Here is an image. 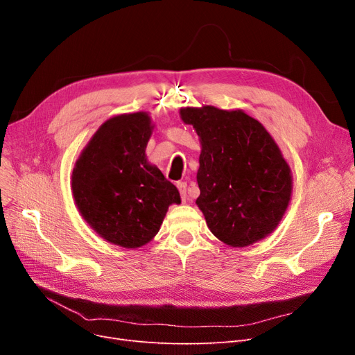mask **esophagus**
Masks as SVG:
<instances>
[{
    "instance_id": "obj_1",
    "label": "esophagus",
    "mask_w": 355,
    "mask_h": 355,
    "mask_svg": "<svg viewBox=\"0 0 355 355\" xmlns=\"http://www.w3.org/2000/svg\"><path fill=\"white\" fill-rule=\"evenodd\" d=\"M177 187H178V190H180V194H181L182 201L187 200V182H185V181H180V182H177Z\"/></svg>"
}]
</instances>
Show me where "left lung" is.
<instances>
[{"label": "left lung", "instance_id": "left-lung-1", "mask_svg": "<svg viewBox=\"0 0 355 355\" xmlns=\"http://www.w3.org/2000/svg\"><path fill=\"white\" fill-rule=\"evenodd\" d=\"M200 138L196 200L210 232L232 248L269 236L292 197L291 166L266 128L241 109L181 107Z\"/></svg>", "mask_w": 355, "mask_h": 355}]
</instances>
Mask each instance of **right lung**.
<instances>
[{
	"mask_svg": "<svg viewBox=\"0 0 355 355\" xmlns=\"http://www.w3.org/2000/svg\"><path fill=\"white\" fill-rule=\"evenodd\" d=\"M154 123L148 112L107 119L83 148L71 173L74 204L102 239L125 249H137L159 232L180 193L145 149Z\"/></svg>",
	"mask_w": 355,
	"mask_h": 355,
	"instance_id": "add662e5",
	"label": "right lung"
}]
</instances>
